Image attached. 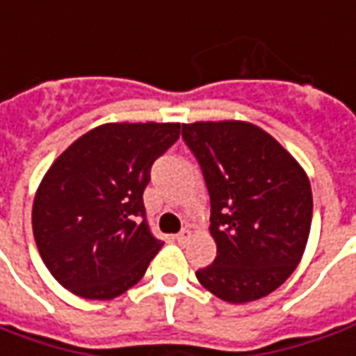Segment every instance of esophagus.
Here are the masks:
<instances>
[{
  "label": "esophagus",
  "instance_id": "1",
  "mask_svg": "<svg viewBox=\"0 0 356 356\" xmlns=\"http://www.w3.org/2000/svg\"><path fill=\"white\" fill-rule=\"evenodd\" d=\"M193 238V232L188 228H185L181 234H177V241L179 243H185V241H188V239Z\"/></svg>",
  "mask_w": 356,
  "mask_h": 356
}]
</instances>
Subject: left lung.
<instances>
[{
	"label": "left lung",
	"mask_w": 356,
	"mask_h": 356,
	"mask_svg": "<svg viewBox=\"0 0 356 356\" xmlns=\"http://www.w3.org/2000/svg\"><path fill=\"white\" fill-rule=\"evenodd\" d=\"M210 195L216 259L198 282L229 304L277 290L298 267L312 226L310 179L289 149L245 120L183 124Z\"/></svg>",
	"instance_id": "8db88e82"
}]
</instances>
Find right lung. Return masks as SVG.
I'll use <instances>...</instances> for the list:
<instances>
[{
    "label": "right lung",
    "mask_w": 356,
    "mask_h": 356,
    "mask_svg": "<svg viewBox=\"0 0 356 356\" xmlns=\"http://www.w3.org/2000/svg\"><path fill=\"white\" fill-rule=\"evenodd\" d=\"M179 122H107L48 168L33 202L36 248L52 277L86 300H113L144 277L161 241L146 222L152 163Z\"/></svg>",
    "instance_id": "1"
}]
</instances>
